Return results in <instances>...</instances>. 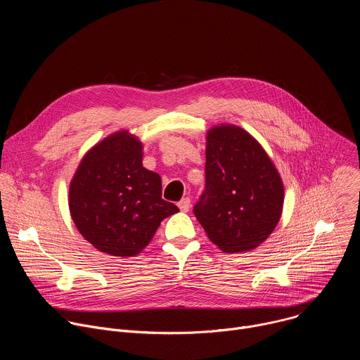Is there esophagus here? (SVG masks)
Instances as JSON below:
<instances>
[{"mask_svg":"<svg viewBox=\"0 0 360 360\" xmlns=\"http://www.w3.org/2000/svg\"><path fill=\"white\" fill-rule=\"evenodd\" d=\"M178 207H179V210H181L182 212H188V211L191 210V199H189V198H184V199L178 203Z\"/></svg>","mask_w":360,"mask_h":360,"instance_id":"34e87169","label":"esophagus"}]
</instances>
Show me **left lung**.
Returning <instances> with one entry per match:
<instances>
[{
  "mask_svg": "<svg viewBox=\"0 0 360 360\" xmlns=\"http://www.w3.org/2000/svg\"><path fill=\"white\" fill-rule=\"evenodd\" d=\"M205 191L193 207L211 242L226 253L258 248L276 228L283 210L282 178L248 131L219 124L207 132Z\"/></svg>",
  "mask_w": 360,
  "mask_h": 360,
  "instance_id": "8db88e82",
  "label": "left lung"
}]
</instances>
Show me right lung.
Instances as JSON below:
<instances>
[{"label":"right lung","mask_w":360,"mask_h":360,"mask_svg":"<svg viewBox=\"0 0 360 360\" xmlns=\"http://www.w3.org/2000/svg\"><path fill=\"white\" fill-rule=\"evenodd\" d=\"M142 149L138 136L117 131L85 153L71 179V218L84 239L102 253L139 255L161 222L179 212L162 199L161 176L142 167Z\"/></svg>","instance_id":"1"}]
</instances>
